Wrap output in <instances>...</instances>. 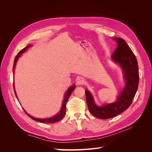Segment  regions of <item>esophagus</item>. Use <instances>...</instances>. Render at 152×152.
Returning <instances> with one entry per match:
<instances>
[{"mask_svg":"<svg viewBox=\"0 0 152 152\" xmlns=\"http://www.w3.org/2000/svg\"><path fill=\"white\" fill-rule=\"evenodd\" d=\"M84 83H85V80H84V78L79 77L77 79V84L81 85V84H84Z\"/></svg>","mask_w":152,"mask_h":152,"instance_id":"34e87169","label":"esophagus"}]
</instances>
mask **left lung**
Masks as SVG:
<instances>
[{"label": "left lung", "mask_w": 152, "mask_h": 152, "mask_svg": "<svg viewBox=\"0 0 152 152\" xmlns=\"http://www.w3.org/2000/svg\"><path fill=\"white\" fill-rule=\"evenodd\" d=\"M117 47L112 56V60L118 63L122 69L126 86L117 98V102L98 107L94 102L93 96L86 90V102L90 113L101 119H108L115 117L127 110L131 104L138 88L140 76L138 65L134 54L126 41L121 38H114Z\"/></svg>", "instance_id": "obj_1"}]
</instances>
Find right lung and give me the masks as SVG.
Listing matches in <instances>:
<instances>
[{
	"label": "right lung",
	"mask_w": 152,
	"mask_h": 152,
	"mask_svg": "<svg viewBox=\"0 0 152 152\" xmlns=\"http://www.w3.org/2000/svg\"><path fill=\"white\" fill-rule=\"evenodd\" d=\"M30 46H31V45H27V46H26V48H25L23 49L22 50H21L20 51L19 53H18V54L16 56L15 59V61H14V65H13V73H14V72H15V65H16V62H17V61H18V58H19V57L21 56V54H22L25 51L26 49L27 48H30ZM13 87H14V90H15V86H14V84H13ZM75 86L73 85V86L70 87V88H69V89L67 90L66 93V94H65V98H64L63 103L62 107H61V108L60 112H59L56 115H55V116H54V117H53L48 118H42V119H40V118H34V117H33L30 116V115H29L28 113H27L26 112L25 110L23 109L24 111L25 112V113H26L27 115H28V117H30L31 118H32V119H33V120H34V121H37V122H39L50 124V123L56 122H58V121H61V119L64 117V116L65 115V113H66V103H67V102H68V99L69 97H70V94H72V93L73 91V90L75 89ZM15 94H16V98H18L17 96H16V94L15 90Z\"/></svg>",
	"instance_id": "obj_1"
}]
</instances>
